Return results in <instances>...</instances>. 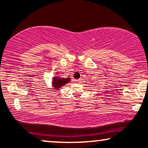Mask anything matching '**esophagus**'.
<instances>
[{
    "instance_id": "esophagus-1",
    "label": "esophagus",
    "mask_w": 148,
    "mask_h": 148,
    "mask_svg": "<svg viewBox=\"0 0 148 148\" xmlns=\"http://www.w3.org/2000/svg\"><path fill=\"white\" fill-rule=\"evenodd\" d=\"M80 81H81V79H77V80H76V83H80Z\"/></svg>"
}]
</instances>
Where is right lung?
<instances>
[{"mask_svg":"<svg viewBox=\"0 0 148 148\" xmlns=\"http://www.w3.org/2000/svg\"><path fill=\"white\" fill-rule=\"evenodd\" d=\"M52 81H51V85H52V88L56 90H58L61 87H63L67 83H68L70 81L71 78L67 77H60L58 76H55L52 79Z\"/></svg>","mask_w":148,"mask_h":148,"instance_id":"1","label":"right lung"}]
</instances>
